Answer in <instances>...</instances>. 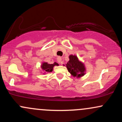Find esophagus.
Returning <instances> with one entry per match:
<instances>
[{
  "label": "esophagus",
  "instance_id": "esophagus-1",
  "mask_svg": "<svg viewBox=\"0 0 122 122\" xmlns=\"http://www.w3.org/2000/svg\"><path fill=\"white\" fill-rule=\"evenodd\" d=\"M57 61H58V63H60V64H61L62 63V58H61V57H58V58H57Z\"/></svg>",
  "mask_w": 122,
  "mask_h": 122
}]
</instances>
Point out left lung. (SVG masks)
Listing matches in <instances>:
<instances>
[{"label":"left lung","instance_id":"1","mask_svg":"<svg viewBox=\"0 0 122 122\" xmlns=\"http://www.w3.org/2000/svg\"><path fill=\"white\" fill-rule=\"evenodd\" d=\"M69 61L66 64L68 72L73 77H81L85 75V66L79 61L77 57L73 55H70Z\"/></svg>","mask_w":122,"mask_h":122}]
</instances>
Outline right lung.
Instances as JSON below:
<instances>
[{"mask_svg": "<svg viewBox=\"0 0 122 122\" xmlns=\"http://www.w3.org/2000/svg\"><path fill=\"white\" fill-rule=\"evenodd\" d=\"M55 65H58L57 62H54L52 64H47V62H43L41 65V68L45 72H51L53 71V67Z\"/></svg>", "mask_w": 122, "mask_h": 122, "instance_id": "obj_1", "label": "right lung"}]
</instances>
